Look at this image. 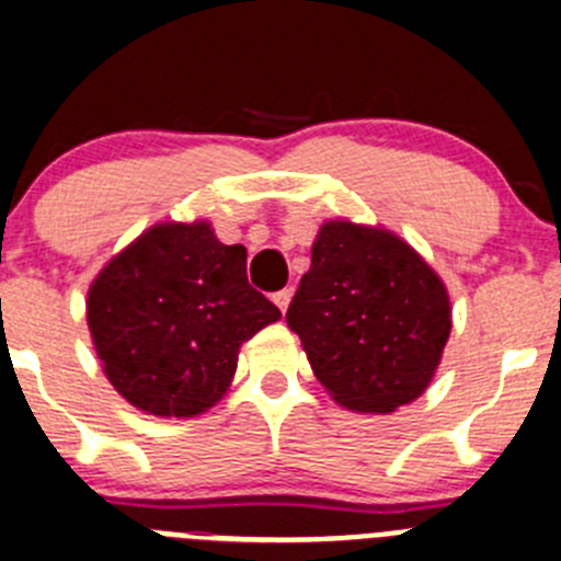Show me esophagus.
Segmentation results:
<instances>
[{"label":"esophagus","mask_w":561,"mask_h":561,"mask_svg":"<svg viewBox=\"0 0 561 561\" xmlns=\"http://www.w3.org/2000/svg\"><path fill=\"white\" fill-rule=\"evenodd\" d=\"M272 300H275V306L280 308V311H284V314H286V308H289V302H291V289L275 291V295H272Z\"/></svg>","instance_id":"1"}]
</instances>
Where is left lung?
Masks as SVG:
<instances>
[{
    "mask_svg": "<svg viewBox=\"0 0 561 561\" xmlns=\"http://www.w3.org/2000/svg\"><path fill=\"white\" fill-rule=\"evenodd\" d=\"M317 381L342 409L392 414L434 381L450 336V295L392 230L328 219L286 311Z\"/></svg>",
    "mask_w": 561,
    "mask_h": 561,
    "instance_id": "obj_1",
    "label": "left lung"
}]
</instances>
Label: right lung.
Segmentation results:
<instances>
[{"label":"right lung","instance_id":"right-lung-1","mask_svg":"<svg viewBox=\"0 0 561 561\" xmlns=\"http://www.w3.org/2000/svg\"><path fill=\"white\" fill-rule=\"evenodd\" d=\"M85 320L102 373L133 409L197 417L233 383L239 351L280 311L247 284V250L208 219L158 222L91 280Z\"/></svg>","mask_w":561,"mask_h":561}]
</instances>
